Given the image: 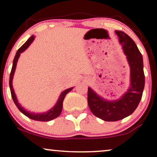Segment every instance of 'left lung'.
<instances>
[{"label":"left lung","mask_w":157,"mask_h":157,"mask_svg":"<svg viewBox=\"0 0 157 157\" xmlns=\"http://www.w3.org/2000/svg\"><path fill=\"white\" fill-rule=\"evenodd\" d=\"M130 67V86L119 99L107 101L88 88V104L93 114L106 121H116L132 114L142 97L145 76L143 57L134 40L123 31H116Z\"/></svg>","instance_id":"obj_1"}]
</instances>
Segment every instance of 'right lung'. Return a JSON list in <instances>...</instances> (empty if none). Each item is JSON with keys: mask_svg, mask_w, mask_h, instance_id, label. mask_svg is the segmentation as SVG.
Instances as JSON below:
<instances>
[{"mask_svg": "<svg viewBox=\"0 0 157 157\" xmlns=\"http://www.w3.org/2000/svg\"><path fill=\"white\" fill-rule=\"evenodd\" d=\"M34 38H35V37H34L33 36H31V37L28 39L27 41L25 42V44L18 49V51L16 52V56H15L13 62V66H12L11 71H10V79H9V86H10V93H11L12 98H13V100L16 106L18 107L19 111H20L21 113H23L25 116H26V117H29V119L35 120V121H51V120H53V119H56V118H57L58 117H59V115L61 114V113L62 111V108H63V101L64 98H65L66 95L68 93V92L71 91V90L73 89V87L69 88V89H66L65 91H63V92H62V93L61 94V95L59 96V99H58L56 104H55V106H53V108H51L50 110L47 111V112L41 113H35L29 112V111L25 110L24 108H23V107L21 106V105L19 104L18 101V99H17L16 94H15L14 89H13V85H12L13 78L14 73H15V71H16L17 62H18L19 56H20L21 53L23 52V51H24L26 48H28V47L31 45V43L33 41Z\"/></svg>", "mask_w": 157, "mask_h": 157, "instance_id": "1", "label": "right lung"}]
</instances>
